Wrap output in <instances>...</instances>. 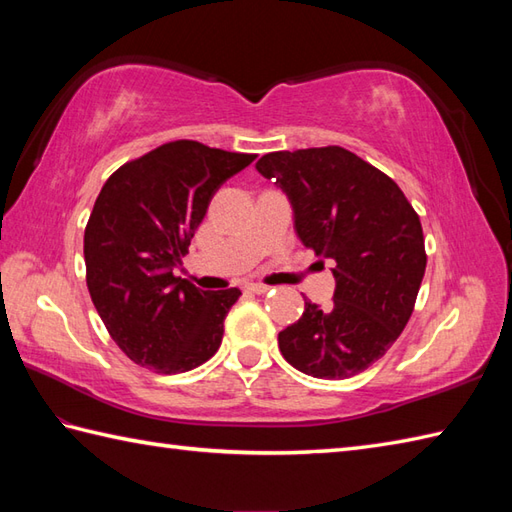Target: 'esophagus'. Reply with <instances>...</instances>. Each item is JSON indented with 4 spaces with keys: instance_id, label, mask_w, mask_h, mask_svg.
Masks as SVG:
<instances>
[{
    "instance_id": "34e87169",
    "label": "esophagus",
    "mask_w": 512,
    "mask_h": 512,
    "mask_svg": "<svg viewBox=\"0 0 512 512\" xmlns=\"http://www.w3.org/2000/svg\"><path fill=\"white\" fill-rule=\"evenodd\" d=\"M250 292H255V295H266V292H270L273 288L266 286V284H248L246 286Z\"/></svg>"
}]
</instances>
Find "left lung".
Here are the masks:
<instances>
[{"label": "left lung", "instance_id": "1", "mask_svg": "<svg viewBox=\"0 0 512 512\" xmlns=\"http://www.w3.org/2000/svg\"><path fill=\"white\" fill-rule=\"evenodd\" d=\"M257 171L286 193L295 231L334 259V306L306 301L279 332L299 372L341 380L376 363L405 330L427 268L420 217L398 184L343 147L273 151Z\"/></svg>", "mask_w": 512, "mask_h": 512}]
</instances>
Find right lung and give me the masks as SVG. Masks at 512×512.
Here are the masks:
<instances>
[{"mask_svg":"<svg viewBox=\"0 0 512 512\" xmlns=\"http://www.w3.org/2000/svg\"><path fill=\"white\" fill-rule=\"evenodd\" d=\"M257 156L176 140L116 169L94 202L83 253L94 308L134 363L180 374L217 352L239 288L176 277L211 198Z\"/></svg>","mask_w":512,"mask_h":512,"instance_id":"1","label":"right lung"}]
</instances>
